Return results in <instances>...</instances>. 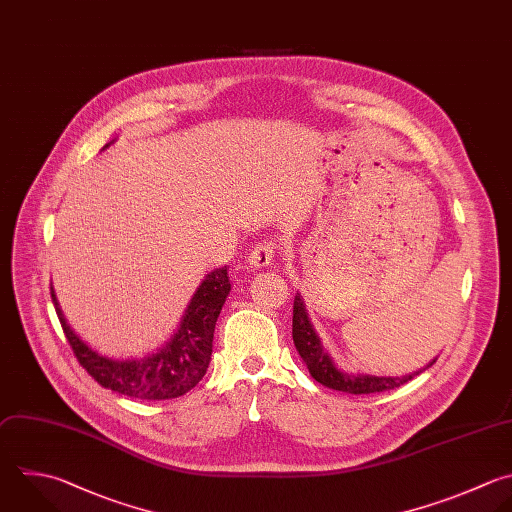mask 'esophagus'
Returning a JSON list of instances; mask_svg holds the SVG:
<instances>
[{
	"mask_svg": "<svg viewBox=\"0 0 512 512\" xmlns=\"http://www.w3.org/2000/svg\"><path fill=\"white\" fill-rule=\"evenodd\" d=\"M274 252H276V244H274V242H270V240L258 242V244L252 248L250 256H248L250 268H256V270H258V268L270 266V262H272V258H274Z\"/></svg>",
	"mask_w": 512,
	"mask_h": 512,
	"instance_id": "esophagus-1",
	"label": "esophagus"
}]
</instances>
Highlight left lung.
I'll list each match as a JSON object with an SVG mask.
<instances>
[{
	"instance_id": "1",
	"label": "left lung",
	"mask_w": 512,
	"mask_h": 512,
	"mask_svg": "<svg viewBox=\"0 0 512 512\" xmlns=\"http://www.w3.org/2000/svg\"><path fill=\"white\" fill-rule=\"evenodd\" d=\"M292 338H294V346H296L300 358L304 360V364L310 370V376L316 382H320L322 386H328V388L340 390V392H348V394H372V392H384V390L398 388V386L406 384L408 380H412L414 376H418L420 372H424L426 368H430L436 362V358H434L432 362H428L418 372L404 374V376H372V374L344 372L334 364L332 356L322 346L320 336L316 334V330H314V326L308 318L306 304H304L300 294L294 296Z\"/></svg>"
}]
</instances>
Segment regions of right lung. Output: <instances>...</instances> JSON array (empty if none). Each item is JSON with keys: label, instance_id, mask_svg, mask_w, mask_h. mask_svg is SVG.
Returning <instances> with one entry per match:
<instances>
[{"label": "right lung", "instance_id": "1", "mask_svg": "<svg viewBox=\"0 0 512 512\" xmlns=\"http://www.w3.org/2000/svg\"><path fill=\"white\" fill-rule=\"evenodd\" d=\"M114 144V140L110 142ZM106 144L102 150H106ZM228 268H216L204 276L180 320L174 336L152 354L142 358H110L86 344L68 324L54 286L52 302L66 338L88 374L104 388L138 400H172L190 392L206 374L212 358L214 328L230 294Z\"/></svg>", "mask_w": 512, "mask_h": 512}]
</instances>
